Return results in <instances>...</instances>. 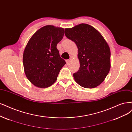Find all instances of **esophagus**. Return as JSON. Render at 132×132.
<instances>
[{
    "mask_svg": "<svg viewBox=\"0 0 132 132\" xmlns=\"http://www.w3.org/2000/svg\"><path fill=\"white\" fill-rule=\"evenodd\" d=\"M66 61V63H67V64H69V63H70V62H71V60H70V59L67 60Z\"/></svg>",
    "mask_w": 132,
    "mask_h": 132,
    "instance_id": "esophagus-1",
    "label": "esophagus"
}]
</instances>
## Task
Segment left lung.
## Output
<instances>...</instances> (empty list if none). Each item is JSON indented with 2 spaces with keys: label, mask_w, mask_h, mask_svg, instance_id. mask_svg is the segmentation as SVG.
<instances>
[{
  "label": "left lung",
  "mask_w": 132,
  "mask_h": 132,
  "mask_svg": "<svg viewBox=\"0 0 132 132\" xmlns=\"http://www.w3.org/2000/svg\"><path fill=\"white\" fill-rule=\"evenodd\" d=\"M65 34L75 42L78 48L80 67L73 74L76 82L87 89L98 86L110 69V50L108 43L98 30L87 24L65 28Z\"/></svg>",
  "instance_id": "obj_1"
}]
</instances>
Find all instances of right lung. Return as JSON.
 <instances>
[{
    "label": "right lung",
    "mask_w": 132,
    "mask_h": 132,
    "mask_svg": "<svg viewBox=\"0 0 132 132\" xmlns=\"http://www.w3.org/2000/svg\"><path fill=\"white\" fill-rule=\"evenodd\" d=\"M63 35V28L48 25L39 29L28 42L23 55L24 70L35 86L46 88L56 81L66 63L56 48Z\"/></svg>",
    "instance_id": "1"
}]
</instances>
